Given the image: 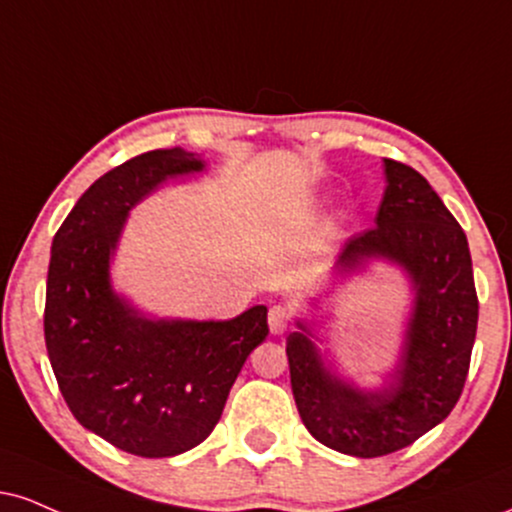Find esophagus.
<instances>
[{"label": "esophagus", "mask_w": 512, "mask_h": 512, "mask_svg": "<svg viewBox=\"0 0 512 512\" xmlns=\"http://www.w3.org/2000/svg\"><path fill=\"white\" fill-rule=\"evenodd\" d=\"M267 322H269V331H272L274 336H279L288 329V326H291L293 312L288 310L286 305H274V307H269Z\"/></svg>", "instance_id": "34e87169"}]
</instances>
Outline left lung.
I'll list each match as a JSON object with an SVG mask.
<instances>
[{
  "instance_id": "left-lung-1",
  "label": "left lung",
  "mask_w": 512,
  "mask_h": 512,
  "mask_svg": "<svg viewBox=\"0 0 512 512\" xmlns=\"http://www.w3.org/2000/svg\"><path fill=\"white\" fill-rule=\"evenodd\" d=\"M386 190L374 229L350 238L331 269L336 281L372 262L398 267L412 303L396 367L377 386L338 372L317 334L315 319H295L286 338L293 398L307 432L355 458H377L410 446L451 415L463 393L477 336L467 236L410 166L384 159Z\"/></svg>"
}]
</instances>
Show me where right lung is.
<instances>
[{"instance_id":"right-lung-1","label":"right lung","mask_w":512,"mask_h":512,"mask_svg":"<svg viewBox=\"0 0 512 512\" xmlns=\"http://www.w3.org/2000/svg\"><path fill=\"white\" fill-rule=\"evenodd\" d=\"M205 169L183 147L128 159L80 195L52 240L45 343L61 396L85 429L140 458L205 441L269 334L264 305L233 319L157 317L112 283L131 209L171 178Z\"/></svg>"}]
</instances>
